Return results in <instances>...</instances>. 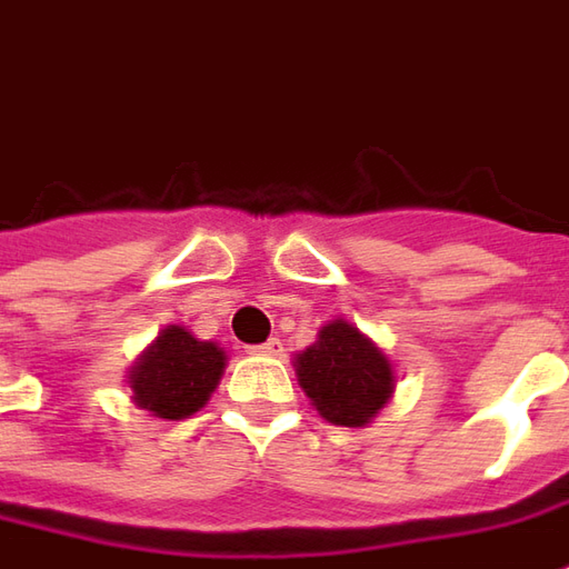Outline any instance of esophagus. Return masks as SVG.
Wrapping results in <instances>:
<instances>
[{
  "mask_svg": "<svg viewBox=\"0 0 569 569\" xmlns=\"http://www.w3.org/2000/svg\"><path fill=\"white\" fill-rule=\"evenodd\" d=\"M249 351L258 353V357H280V353H283V341L268 339L264 345H256V348H249Z\"/></svg>",
  "mask_w": 569,
  "mask_h": 569,
  "instance_id": "obj_1",
  "label": "esophagus"
}]
</instances>
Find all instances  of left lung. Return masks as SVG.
Listing matches in <instances>:
<instances>
[{"instance_id":"8db88e82","label":"left lung","mask_w":569,"mask_h":569,"mask_svg":"<svg viewBox=\"0 0 569 569\" xmlns=\"http://www.w3.org/2000/svg\"><path fill=\"white\" fill-rule=\"evenodd\" d=\"M292 367L320 419L341 428H367L397 388L391 357L345 317L320 326L317 341L296 353Z\"/></svg>"}]
</instances>
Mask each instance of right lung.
Here are the masks:
<instances>
[{
	"instance_id": "right-lung-1",
	"label": "right lung",
	"mask_w": 569,
	"mask_h": 569,
	"mask_svg": "<svg viewBox=\"0 0 569 569\" xmlns=\"http://www.w3.org/2000/svg\"><path fill=\"white\" fill-rule=\"evenodd\" d=\"M228 367V351L218 341H202L188 326H166L129 367L132 403L166 422H181L200 412Z\"/></svg>"
}]
</instances>
